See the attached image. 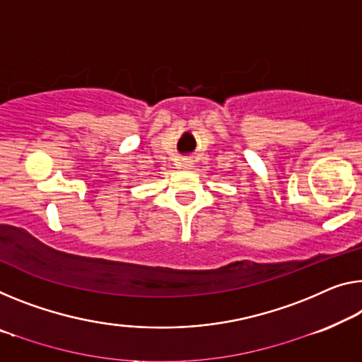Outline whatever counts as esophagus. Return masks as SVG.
I'll list each match as a JSON object with an SVG mask.
<instances>
[{"label":"esophagus","instance_id":"34e87169","mask_svg":"<svg viewBox=\"0 0 362 362\" xmlns=\"http://www.w3.org/2000/svg\"><path fill=\"white\" fill-rule=\"evenodd\" d=\"M192 162H191V160H182V162L180 163V168L181 170H191L192 168Z\"/></svg>","mask_w":362,"mask_h":362}]
</instances>
